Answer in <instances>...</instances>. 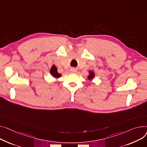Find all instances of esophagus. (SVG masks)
I'll return each instance as SVG.
<instances>
[{"mask_svg":"<svg viewBox=\"0 0 147 147\" xmlns=\"http://www.w3.org/2000/svg\"><path fill=\"white\" fill-rule=\"evenodd\" d=\"M70 71L72 73H75L77 72V70L75 69V68H71V69L70 70Z\"/></svg>","mask_w":147,"mask_h":147,"instance_id":"esophagus-1","label":"esophagus"}]
</instances>
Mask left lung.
Returning <instances> with one entry per match:
<instances>
[{"label":"left lung","instance_id":"left-lung-1","mask_svg":"<svg viewBox=\"0 0 147 147\" xmlns=\"http://www.w3.org/2000/svg\"><path fill=\"white\" fill-rule=\"evenodd\" d=\"M93 77H94V73H93V72L90 73V76H89V77H88V79H92V78H93Z\"/></svg>","mask_w":147,"mask_h":147}]
</instances>
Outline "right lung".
I'll return each mask as SVG.
<instances>
[{"label": "right lung", "mask_w": 147, "mask_h": 147, "mask_svg": "<svg viewBox=\"0 0 147 147\" xmlns=\"http://www.w3.org/2000/svg\"><path fill=\"white\" fill-rule=\"evenodd\" d=\"M50 73L51 74V75L54 77H60L61 76V74H58V72H57V67L55 66V65H53L51 70H50Z\"/></svg>", "instance_id": "obj_1"}]
</instances>
